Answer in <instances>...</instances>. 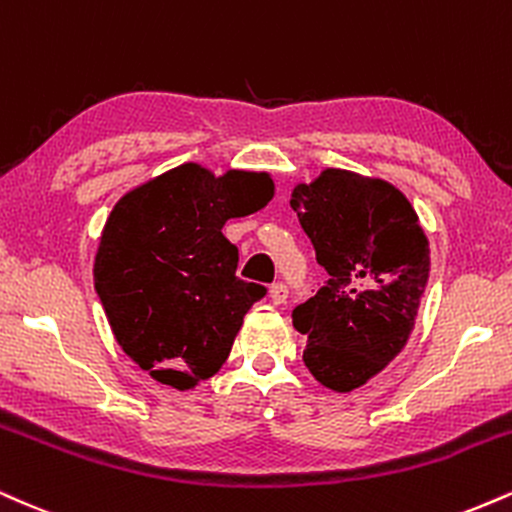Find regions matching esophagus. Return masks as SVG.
I'll list each match as a JSON object with an SVG mask.
<instances>
[{"instance_id": "1", "label": "esophagus", "mask_w": 512, "mask_h": 512, "mask_svg": "<svg viewBox=\"0 0 512 512\" xmlns=\"http://www.w3.org/2000/svg\"><path fill=\"white\" fill-rule=\"evenodd\" d=\"M285 299H287V287L282 285V282H275V285H270V302L285 304Z\"/></svg>"}]
</instances>
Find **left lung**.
<instances>
[{
    "label": "left lung",
    "instance_id": "left-lung-1",
    "mask_svg": "<svg viewBox=\"0 0 512 512\" xmlns=\"http://www.w3.org/2000/svg\"><path fill=\"white\" fill-rule=\"evenodd\" d=\"M297 210L328 282L292 311L304 364L321 386L352 393L410 340L431 270L417 210L381 177L326 167L294 184Z\"/></svg>",
    "mask_w": 512,
    "mask_h": 512
}]
</instances>
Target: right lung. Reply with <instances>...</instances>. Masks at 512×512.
I'll list each match as a JSON object with an SVG mask.
<instances>
[{
  "label": "right lung",
  "instance_id": "add662e5",
  "mask_svg": "<svg viewBox=\"0 0 512 512\" xmlns=\"http://www.w3.org/2000/svg\"><path fill=\"white\" fill-rule=\"evenodd\" d=\"M268 172H210L198 162L134 186L114 203L93 278L119 347L162 386L191 390L225 364L266 287L237 278L227 220L266 208Z\"/></svg>",
  "mask_w": 512,
  "mask_h": 512
}]
</instances>
